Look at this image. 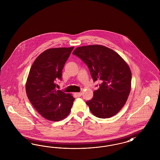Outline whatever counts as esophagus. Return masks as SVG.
<instances>
[{"instance_id": "34e87169", "label": "esophagus", "mask_w": 160, "mask_h": 160, "mask_svg": "<svg viewBox=\"0 0 160 160\" xmlns=\"http://www.w3.org/2000/svg\"><path fill=\"white\" fill-rule=\"evenodd\" d=\"M75 95H76L77 97H81V96H82V93L81 92H77V93H75Z\"/></svg>"}]
</instances>
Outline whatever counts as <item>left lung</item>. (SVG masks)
I'll return each mask as SVG.
<instances>
[{
	"instance_id": "left-lung-1",
	"label": "left lung",
	"mask_w": 160,
	"mask_h": 160,
	"mask_svg": "<svg viewBox=\"0 0 160 160\" xmlns=\"http://www.w3.org/2000/svg\"><path fill=\"white\" fill-rule=\"evenodd\" d=\"M72 54L87 65L94 82H101L93 98L86 102L92 113L103 119L117 114L131 91L132 76L128 64L113 50L100 45L79 47Z\"/></svg>"
}]
</instances>
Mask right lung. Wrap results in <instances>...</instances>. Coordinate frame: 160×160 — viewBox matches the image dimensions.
<instances>
[{
  "mask_svg": "<svg viewBox=\"0 0 160 160\" xmlns=\"http://www.w3.org/2000/svg\"><path fill=\"white\" fill-rule=\"evenodd\" d=\"M73 48L47 49L31 67L26 84V94L37 111L47 120L65 119L75 99L71 94L56 89V81L62 80V69Z\"/></svg>",
  "mask_w": 160,
  "mask_h": 160,
  "instance_id": "add662e5",
  "label": "right lung"
}]
</instances>
